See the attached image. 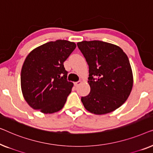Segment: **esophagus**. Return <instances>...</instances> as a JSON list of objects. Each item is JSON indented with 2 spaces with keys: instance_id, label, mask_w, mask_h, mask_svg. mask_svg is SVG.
Masks as SVG:
<instances>
[{
  "instance_id": "34e87169",
  "label": "esophagus",
  "mask_w": 153,
  "mask_h": 153,
  "mask_svg": "<svg viewBox=\"0 0 153 153\" xmlns=\"http://www.w3.org/2000/svg\"><path fill=\"white\" fill-rule=\"evenodd\" d=\"M81 83H82V81L81 80H79V81H77V82H74V85L76 86V87H77V86L80 85Z\"/></svg>"
}]
</instances>
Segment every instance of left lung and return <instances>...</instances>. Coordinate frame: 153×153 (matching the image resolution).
Wrapping results in <instances>:
<instances>
[{
	"label": "left lung",
	"instance_id": "8db88e82",
	"mask_svg": "<svg viewBox=\"0 0 153 153\" xmlns=\"http://www.w3.org/2000/svg\"><path fill=\"white\" fill-rule=\"evenodd\" d=\"M89 65L91 91L82 97L89 112L105 114L119 108L130 96L133 76L127 55L118 46L102 41L77 44Z\"/></svg>",
	"mask_w": 153,
	"mask_h": 153
}]
</instances>
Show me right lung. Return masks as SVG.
Wrapping results in <instances>:
<instances>
[{"label": "right lung", "mask_w": 153, "mask_h": 153, "mask_svg": "<svg viewBox=\"0 0 153 153\" xmlns=\"http://www.w3.org/2000/svg\"><path fill=\"white\" fill-rule=\"evenodd\" d=\"M74 42H50L34 48L25 58L21 74V90L30 106L44 114L59 111L71 92L64 62L75 50Z\"/></svg>", "instance_id": "add662e5"}]
</instances>
